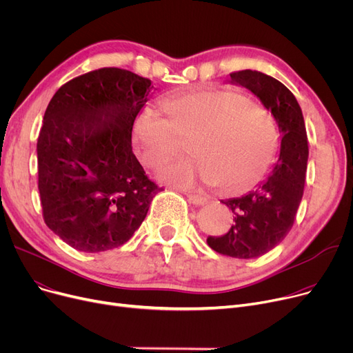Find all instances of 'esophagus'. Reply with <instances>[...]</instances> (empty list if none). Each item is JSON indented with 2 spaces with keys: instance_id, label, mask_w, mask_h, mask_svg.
I'll return each mask as SVG.
<instances>
[{
  "instance_id": "obj_1",
  "label": "esophagus",
  "mask_w": 353,
  "mask_h": 353,
  "mask_svg": "<svg viewBox=\"0 0 353 353\" xmlns=\"http://www.w3.org/2000/svg\"><path fill=\"white\" fill-rule=\"evenodd\" d=\"M184 194L188 196L189 203H192V205H194V206H203V205H206V203H208V197L203 196V194H196L190 190H184Z\"/></svg>"
}]
</instances>
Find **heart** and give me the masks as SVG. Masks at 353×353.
<instances>
[{
    "mask_svg": "<svg viewBox=\"0 0 353 353\" xmlns=\"http://www.w3.org/2000/svg\"><path fill=\"white\" fill-rule=\"evenodd\" d=\"M163 115L144 110L133 127L140 161L157 169L192 140L196 157L173 161L160 176L180 188L201 181L228 192L246 190L261 180L279 148V128L270 111L249 94L200 90L160 101Z\"/></svg>",
    "mask_w": 353,
    "mask_h": 353,
    "instance_id": "b5f03b06",
    "label": "heart"
}]
</instances>
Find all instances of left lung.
<instances>
[{
	"label": "left lung",
	"instance_id": "obj_1",
	"mask_svg": "<svg viewBox=\"0 0 353 353\" xmlns=\"http://www.w3.org/2000/svg\"><path fill=\"white\" fill-rule=\"evenodd\" d=\"M230 79L261 99L283 134L279 160L261 186L246 196L221 201L234 213L230 230L208 237V245L220 254L254 259L279 245L293 226L305 189L307 134L298 100L279 80L252 70L234 71Z\"/></svg>",
	"mask_w": 353,
	"mask_h": 353
}]
</instances>
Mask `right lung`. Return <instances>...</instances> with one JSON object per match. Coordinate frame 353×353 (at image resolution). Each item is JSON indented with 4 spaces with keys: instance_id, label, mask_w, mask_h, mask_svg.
Masks as SVG:
<instances>
[{
    "instance_id": "right-lung-1",
    "label": "right lung",
    "mask_w": 353,
    "mask_h": 353,
    "mask_svg": "<svg viewBox=\"0 0 353 353\" xmlns=\"http://www.w3.org/2000/svg\"><path fill=\"white\" fill-rule=\"evenodd\" d=\"M150 90L148 79L105 67L67 81L48 103L37 140L40 201L48 229L72 249L124 245L163 190L132 147Z\"/></svg>"
}]
</instances>
